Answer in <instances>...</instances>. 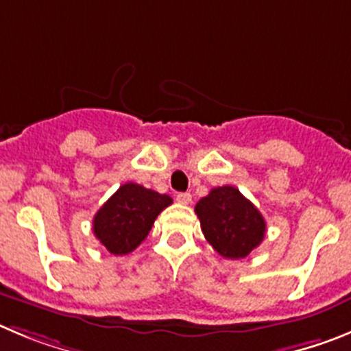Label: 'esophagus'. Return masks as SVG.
<instances>
[{
  "instance_id": "1",
  "label": "esophagus",
  "mask_w": 351,
  "mask_h": 351,
  "mask_svg": "<svg viewBox=\"0 0 351 351\" xmlns=\"http://www.w3.org/2000/svg\"><path fill=\"white\" fill-rule=\"evenodd\" d=\"M176 201L180 204H189L192 201V194L191 192H180V194H176Z\"/></svg>"
}]
</instances>
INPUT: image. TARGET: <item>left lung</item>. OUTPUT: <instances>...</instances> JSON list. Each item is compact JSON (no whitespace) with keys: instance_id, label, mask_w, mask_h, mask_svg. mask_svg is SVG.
<instances>
[{"instance_id":"8db88e82","label":"left lung","mask_w":351,"mask_h":351,"mask_svg":"<svg viewBox=\"0 0 351 351\" xmlns=\"http://www.w3.org/2000/svg\"><path fill=\"white\" fill-rule=\"evenodd\" d=\"M195 213L206 241L226 258H245L266 234L261 211L232 185L211 189Z\"/></svg>"}]
</instances>
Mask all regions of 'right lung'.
<instances>
[{
	"label": "right lung",
	"mask_w": 351,
	"mask_h": 351,
	"mask_svg": "<svg viewBox=\"0 0 351 351\" xmlns=\"http://www.w3.org/2000/svg\"><path fill=\"white\" fill-rule=\"evenodd\" d=\"M171 203L169 195L138 183H124L94 215V236L110 254H129L141 245L157 215Z\"/></svg>",
	"instance_id": "add662e5"
}]
</instances>
